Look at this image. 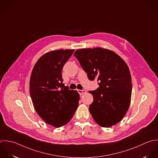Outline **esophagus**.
Instances as JSON below:
<instances>
[{
  "mask_svg": "<svg viewBox=\"0 0 158 158\" xmlns=\"http://www.w3.org/2000/svg\"><path fill=\"white\" fill-rule=\"evenodd\" d=\"M77 92H78V93L80 95H83V94L86 93V90H77Z\"/></svg>",
  "mask_w": 158,
  "mask_h": 158,
  "instance_id": "esophagus-1",
  "label": "esophagus"
}]
</instances>
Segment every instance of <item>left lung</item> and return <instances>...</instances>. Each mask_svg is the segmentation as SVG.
Returning <instances> with one entry per match:
<instances>
[{"instance_id":"obj_1","label":"left lung","mask_w":158,"mask_h":158,"mask_svg":"<svg viewBox=\"0 0 158 158\" xmlns=\"http://www.w3.org/2000/svg\"><path fill=\"white\" fill-rule=\"evenodd\" d=\"M74 55L90 81L97 79L99 87L89 92L94 101L89 111L101 127H110L127 113L131 100L132 80L129 68L117 53L101 47L77 50Z\"/></svg>"}]
</instances>
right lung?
Returning a JSON list of instances; mask_svg holds the SVG:
<instances>
[{
    "label": "right lung",
    "mask_w": 158,
    "mask_h": 158,
    "mask_svg": "<svg viewBox=\"0 0 158 158\" xmlns=\"http://www.w3.org/2000/svg\"><path fill=\"white\" fill-rule=\"evenodd\" d=\"M74 51L48 52L37 60L32 71L29 92L35 110L47 124L55 127L68 123L79 105V94L64 86L61 74Z\"/></svg>",
    "instance_id": "1"
}]
</instances>
